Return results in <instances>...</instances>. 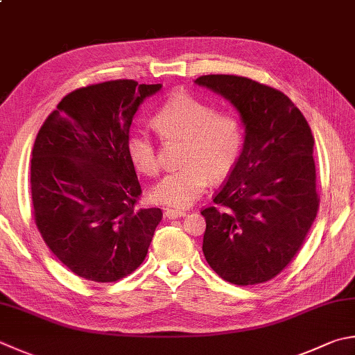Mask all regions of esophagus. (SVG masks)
<instances>
[{"label":"esophagus","mask_w":355,"mask_h":355,"mask_svg":"<svg viewBox=\"0 0 355 355\" xmlns=\"http://www.w3.org/2000/svg\"><path fill=\"white\" fill-rule=\"evenodd\" d=\"M165 218L168 219H176V218H182V216H187L185 211H179V210H171V209H166L165 210Z\"/></svg>","instance_id":"34e87169"}]
</instances>
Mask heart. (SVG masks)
<instances>
[{
    "instance_id": "b5f03b06",
    "label": "heart",
    "mask_w": 355,
    "mask_h": 355,
    "mask_svg": "<svg viewBox=\"0 0 355 355\" xmlns=\"http://www.w3.org/2000/svg\"><path fill=\"white\" fill-rule=\"evenodd\" d=\"M153 125L166 140H182L179 170L162 178L151 189V199L170 209L185 210L202 195L209 179H219L236 164L243 148V126L229 111L189 94H176L160 106ZM126 153L136 170L156 176V146L144 131H132L126 139Z\"/></svg>"
}]
</instances>
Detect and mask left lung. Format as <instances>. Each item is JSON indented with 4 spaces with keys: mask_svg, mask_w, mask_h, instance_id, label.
<instances>
[{
    "mask_svg": "<svg viewBox=\"0 0 355 355\" xmlns=\"http://www.w3.org/2000/svg\"><path fill=\"white\" fill-rule=\"evenodd\" d=\"M195 83L233 105L244 125L243 151L215 207L202 210L207 263L225 282H269L302 247L318 210L313 136L292 100L238 76Z\"/></svg>",
    "mask_w": 355,
    "mask_h": 355,
    "instance_id": "obj_1",
    "label": "left lung"
}]
</instances>
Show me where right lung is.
Returning a JSON list of instances; mask_svg holds the SVG:
<instances>
[{"label": "right lung", "mask_w": 355, "mask_h": 355, "mask_svg": "<svg viewBox=\"0 0 355 355\" xmlns=\"http://www.w3.org/2000/svg\"><path fill=\"white\" fill-rule=\"evenodd\" d=\"M162 85L112 80L72 91L44 120L32 150L40 233L71 272L112 283L144 263L160 209H137L140 184L126 153L132 117Z\"/></svg>", "instance_id": "add662e5"}]
</instances>
